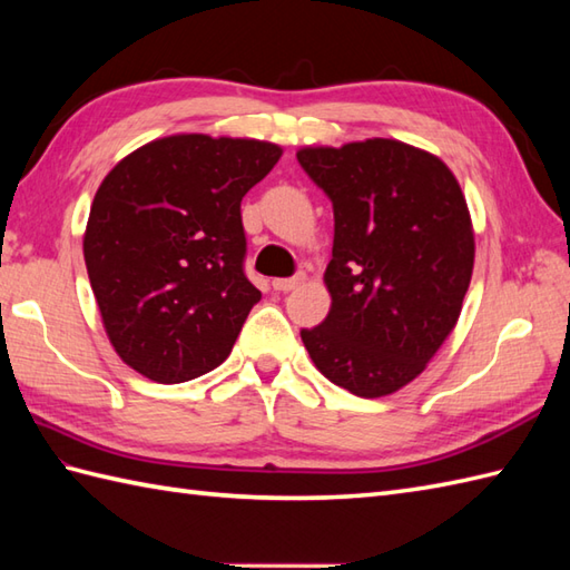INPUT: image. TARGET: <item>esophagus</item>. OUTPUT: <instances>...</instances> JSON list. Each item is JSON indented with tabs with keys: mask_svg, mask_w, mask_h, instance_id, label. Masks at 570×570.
<instances>
[{
	"mask_svg": "<svg viewBox=\"0 0 570 570\" xmlns=\"http://www.w3.org/2000/svg\"><path fill=\"white\" fill-rule=\"evenodd\" d=\"M304 274H296V276H292V278H274L272 282V286L276 288V292H294V288H298L301 284H304Z\"/></svg>",
	"mask_w": 570,
	"mask_h": 570,
	"instance_id": "esophagus-1",
	"label": "esophagus"
}]
</instances>
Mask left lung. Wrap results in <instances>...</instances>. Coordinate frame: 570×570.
<instances>
[{"label":"left lung","mask_w":570,"mask_h":570,"mask_svg":"<svg viewBox=\"0 0 570 570\" xmlns=\"http://www.w3.org/2000/svg\"><path fill=\"white\" fill-rule=\"evenodd\" d=\"M328 193L331 311L301 331L313 365L362 399L394 394L453 333L475 264V229L458 178L439 156L399 139L296 151Z\"/></svg>","instance_id":"obj_1"}]
</instances>
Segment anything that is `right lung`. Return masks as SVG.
<instances>
[{"label": "right lung", "instance_id": "right-lung-1", "mask_svg": "<svg viewBox=\"0 0 570 570\" xmlns=\"http://www.w3.org/2000/svg\"><path fill=\"white\" fill-rule=\"evenodd\" d=\"M278 144L171 135L127 154L95 193L82 254L119 360L159 384L223 365L262 298L242 272L239 203Z\"/></svg>", "mask_w": 570, "mask_h": 570}]
</instances>
